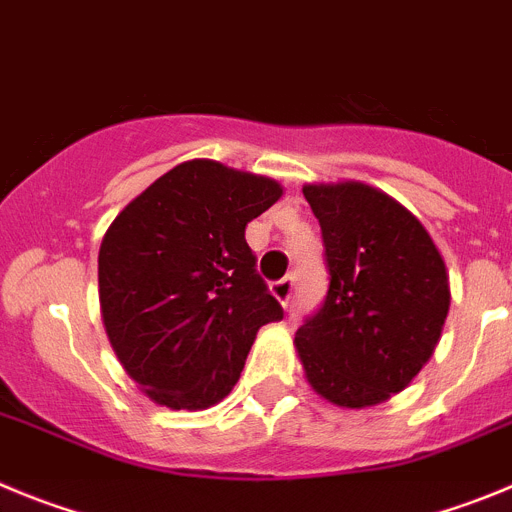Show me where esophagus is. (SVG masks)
Masks as SVG:
<instances>
[{"label":"esophagus","mask_w":512,"mask_h":512,"mask_svg":"<svg viewBox=\"0 0 512 512\" xmlns=\"http://www.w3.org/2000/svg\"><path fill=\"white\" fill-rule=\"evenodd\" d=\"M293 288H296V278H293V275H285L283 280H275L273 283V296L288 308L290 301H293Z\"/></svg>","instance_id":"34e87169"}]
</instances>
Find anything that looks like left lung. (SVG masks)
I'll return each mask as SVG.
<instances>
[{
	"instance_id": "1",
	"label": "left lung",
	"mask_w": 512,
	"mask_h": 512,
	"mask_svg": "<svg viewBox=\"0 0 512 512\" xmlns=\"http://www.w3.org/2000/svg\"><path fill=\"white\" fill-rule=\"evenodd\" d=\"M324 239L329 285L298 329L311 388L344 408L388 400L434 354L449 278L423 224L365 183L303 188Z\"/></svg>"
}]
</instances>
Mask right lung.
Returning a JSON list of instances; mask_svg holds the SVG:
<instances>
[{
    "instance_id": "right-lung-1",
    "label": "right lung",
    "mask_w": 512,
    "mask_h": 512,
    "mask_svg": "<svg viewBox=\"0 0 512 512\" xmlns=\"http://www.w3.org/2000/svg\"><path fill=\"white\" fill-rule=\"evenodd\" d=\"M280 196L270 178L188 160L109 227L101 316L127 375L155 403L193 411L222 400L257 329L283 319L245 239L247 222Z\"/></svg>"
}]
</instances>
